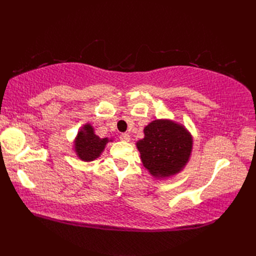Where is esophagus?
<instances>
[{
  "mask_svg": "<svg viewBox=\"0 0 256 256\" xmlns=\"http://www.w3.org/2000/svg\"><path fill=\"white\" fill-rule=\"evenodd\" d=\"M120 138H121V140H123V142H130V140H131V136H130L128 133L121 134V136H120Z\"/></svg>",
  "mask_w": 256,
  "mask_h": 256,
  "instance_id": "1",
  "label": "esophagus"
}]
</instances>
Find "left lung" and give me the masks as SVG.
<instances>
[{"mask_svg":"<svg viewBox=\"0 0 256 256\" xmlns=\"http://www.w3.org/2000/svg\"><path fill=\"white\" fill-rule=\"evenodd\" d=\"M143 166L156 179L172 178L184 170L192 157L194 138L184 124L157 118L144 128L136 142Z\"/></svg>","mask_w":256,"mask_h":256,"instance_id":"1","label":"left lung"}]
</instances>
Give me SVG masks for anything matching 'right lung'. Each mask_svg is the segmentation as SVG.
<instances>
[{"mask_svg":"<svg viewBox=\"0 0 256 256\" xmlns=\"http://www.w3.org/2000/svg\"><path fill=\"white\" fill-rule=\"evenodd\" d=\"M113 138H103L94 132V128L90 123H86L80 128L74 140L72 150L79 160L84 162H92L100 157L108 142Z\"/></svg>","mask_w":256,"mask_h":256,"instance_id":"add662e5","label":"right lung"}]
</instances>
